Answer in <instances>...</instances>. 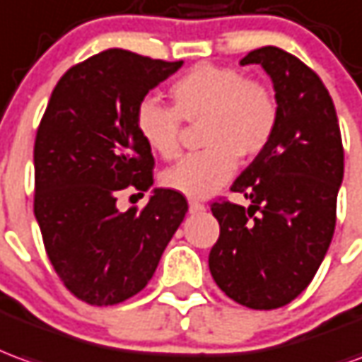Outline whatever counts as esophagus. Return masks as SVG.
Returning a JSON list of instances; mask_svg holds the SVG:
<instances>
[{
  "instance_id": "34e87169",
  "label": "esophagus",
  "mask_w": 362,
  "mask_h": 362,
  "mask_svg": "<svg viewBox=\"0 0 362 362\" xmlns=\"http://www.w3.org/2000/svg\"><path fill=\"white\" fill-rule=\"evenodd\" d=\"M189 214H199V211H204L206 206L202 204V202H196V199H189Z\"/></svg>"
}]
</instances>
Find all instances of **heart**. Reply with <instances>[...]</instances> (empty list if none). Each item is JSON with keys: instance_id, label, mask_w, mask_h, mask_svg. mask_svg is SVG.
<instances>
[{"instance_id": "obj_1", "label": "heart", "mask_w": 362, "mask_h": 362, "mask_svg": "<svg viewBox=\"0 0 362 362\" xmlns=\"http://www.w3.org/2000/svg\"><path fill=\"white\" fill-rule=\"evenodd\" d=\"M174 107L146 98L137 105L139 137L155 155L173 160L182 153V121L202 124L204 151L188 155L163 174L168 189L206 198L237 170L239 156L260 155L278 127L274 92L241 70L199 64L170 86Z\"/></svg>"}]
</instances>
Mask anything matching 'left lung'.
I'll return each instance as SVG.
<instances>
[{"mask_svg":"<svg viewBox=\"0 0 362 362\" xmlns=\"http://www.w3.org/2000/svg\"><path fill=\"white\" fill-rule=\"evenodd\" d=\"M241 64L272 78L278 127L231 186L251 206L211 202L219 239L209 272L237 304L276 310L304 292L329 249L345 156L333 100L312 68L278 47L251 50Z\"/></svg>","mask_w":362,"mask_h":362,"instance_id":"8db88e82","label":"left lung"}]
</instances>
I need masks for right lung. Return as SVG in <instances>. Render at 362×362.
I'll return each mask as SVG.
<instances>
[{"instance_id": "add662e5", "label": "right lung", "mask_w": 362, "mask_h": 362, "mask_svg": "<svg viewBox=\"0 0 362 362\" xmlns=\"http://www.w3.org/2000/svg\"><path fill=\"white\" fill-rule=\"evenodd\" d=\"M182 66L121 49L78 62L58 80L35 139V217L62 284L92 305L139 294L188 211L156 188L145 207L117 209L123 192L155 184V156L139 137L137 105Z\"/></svg>"}]
</instances>
